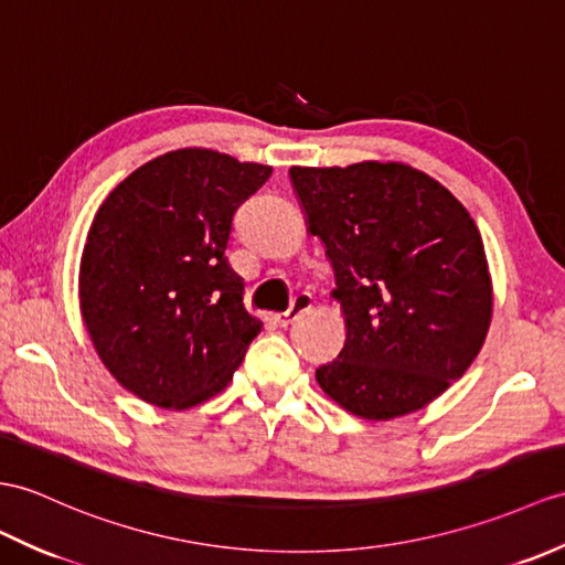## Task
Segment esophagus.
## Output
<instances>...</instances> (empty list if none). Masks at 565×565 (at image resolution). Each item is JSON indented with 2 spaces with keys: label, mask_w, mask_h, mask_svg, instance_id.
I'll list each match as a JSON object with an SVG mask.
<instances>
[{
  "label": "esophagus",
  "mask_w": 565,
  "mask_h": 565,
  "mask_svg": "<svg viewBox=\"0 0 565 565\" xmlns=\"http://www.w3.org/2000/svg\"><path fill=\"white\" fill-rule=\"evenodd\" d=\"M310 306H312V298H310L308 294H298V296L294 298L291 308H288L286 312H281V315H277V322H279L281 327L294 324V322L300 318V315L310 310Z\"/></svg>",
  "instance_id": "obj_1"
}]
</instances>
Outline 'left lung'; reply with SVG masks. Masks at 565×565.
Wrapping results in <instances>:
<instances>
[{
  "label": "left lung",
  "mask_w": 565,
  "mask_h": 565,
  "mask_svg": "<svg viewBox=\"0 0 565 565\" xmlns=\"http://www.w3.org/2000/svg\"><path fill=\"white\" fill-rule=\"evenodd\" d=\"M288 175L334 269L347 327L344 349L315 380L369 422L424 409L489 334L493 286L475 218L438 180L397 161Z\"/></svg>",
  "instance_id": "8db88e82"
}]
</instances>
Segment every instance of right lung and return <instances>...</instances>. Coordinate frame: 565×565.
Wrapping results in <instances>:
<instances>
[{
  "mask_svg": "<svg viewBox=\"0 0 565 565\" xmlns=\"http://www.w3.org/2000/svg\"><path fill=\"white\" fill-rule=\"evenodd\" d=\"M271 175L214 149H178L139 166L90 223L78 306L105 369L161 409L218 395L262 320L228 267L233 214Z\"/></svg>",
  "mask_w": 565,
  "mask_h": 565,
  "instance_id": "right-lung-1",
  "label": "right lung"
}]
</instances>
